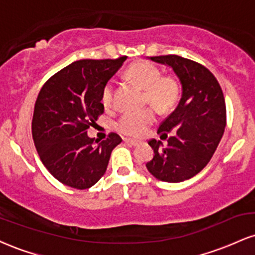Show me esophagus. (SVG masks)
I'll return each mask as SVG.
<instances>
[{"label": "esophagus", "mask_w": 255, "mask_h": 255, "mask_svg": "<svg viewBox=\"0 0 255 255\" xmlns=\"http://www.w3.org/2000/svg\"><path fill=\"white\" fill-rule=\"evenodd\" d=\"M125 142H126V144L130 145V146H137V145H139V142L135 141V140H129V139H126V140H125Z\"/></svg>", "instance_id": "1"}]
</instances>
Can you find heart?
Here are the masks:
<instances>
[{"mask_svg": "<svg viewBox=\"0 0 255 255\" xmlns=\"http://www.w3.org/2000/svg\"><path fill=\"white\" fill-rule=\"evenodd\" d=\"M126 77L130 83L145 90V101L159 114L169 113L180 97V86L176 79L162 75L154 64L150 62H135L126 71ZM102 102L110 107L114 102V83L108 81L102 92ZM156 120V114L151 108L139 111H128L119 120L118 130L124 135L139 137L145 133Z\"/></svg>", "mask_w": 255, "mask_h": 255, "instance_id": "b5f03b06", "label": "heart"}]
</instances>
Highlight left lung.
<instances>
[{"mask_svg": "<svg viewBox=\"0 0 255 255\" xmlns=\"http://www.w3.org/2000/svg\"><path fill=\"white\" fill-rule=\"evenodd\" d=\"M150 60L171 67L182 85V96L176 109L158 128L160 139L168 137V145L156 139L148 141L154 156L146 168L160 181L182 182L207 165L223 136L224 96L217 79L203 64L177 55Z\"/></svg>", "mask_w": 255, "mask_h": 255, "instance_id": "obj_1", "label": "left lung"}]
</instances>
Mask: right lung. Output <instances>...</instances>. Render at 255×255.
I'll list each match as a JSON object with an SVG mask.
<instances>
[{
  "mask_svg": "<svg viewBox=\"0 0 255 255\" xmlns=\"http://www.w3.org/2000/svg\"><path fill=\"white\" fill-rule=\"evenodd\" d=\"M127 56L80 60L64 67L43 85L32 119V136L44 166L56 180L77 189L97 183L111 151L122 139L110 133L95 141L87 129L104 113L102 92Z\"/></svg>",
  "mask_w": 255,
  "mask_h": 255,
  "instance_id": "1",
  "label": "right lung"
}]
</instances>
